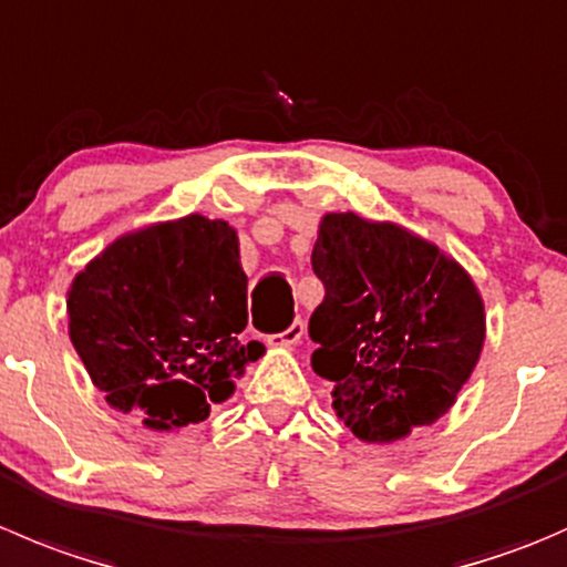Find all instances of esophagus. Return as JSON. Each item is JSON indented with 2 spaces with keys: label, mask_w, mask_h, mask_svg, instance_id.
<instances>
[{
  "label": "esophagus",
  "mask_w": 567,
  "mask_h": 567,
  "mask_svg": "<svg viewBox=\"0 0 567 567\" xmlns=\"http://www.w3.org/2000/svg\"><path fill=\"white\" fill-rule=\"evenodd\" d=\"M301 334H305V321H301V318H296V321L290 323L285 332L271 334V343L274 346H296L301 340Z\"/></svg>",
  "instance_id": "obj_1"
}]
</instances>
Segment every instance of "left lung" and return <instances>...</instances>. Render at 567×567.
Returning <instances> with one entry per match:
<instances>
[{
    "label": "left lung",
    "instance_id": "1",
    "mask_svg": "<svg viewBox=\"0 0 567 567\" xmlns=\"http://www.w3.org/2000/svg\"><path fill=\"white\" fill-rule=\"evenodd\" d=\"M312 271L323 301L310 316L312 371L334 382L332 406L368 443L404 437L454 404L468 382L485 307L468 274L395 224L329 213Z\"/></svg>",
    "mask_w": 567,
    "mask_h": 567
}]
</instances>
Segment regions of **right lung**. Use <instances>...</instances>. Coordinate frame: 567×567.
I'll list each match as a JSON object with an SVG mask.
<instances>
[{"mask_svg": "<svg viewBox=\"0 0 567 567\" xmlns=\"http://www.w3.org/2000/svg\"><path fill=\"white\" fill-rule=\"evenodd\" d=\"M65 305L93 384L152 430L205 421L262 354L244 343L246 274L227 221L188 216L124 235L76 274Z\"/></svg>", "mask_w": 567, "mask_h": 567, "instance_id": "right-lung-1", "label": "right lung"}]
</instances>
